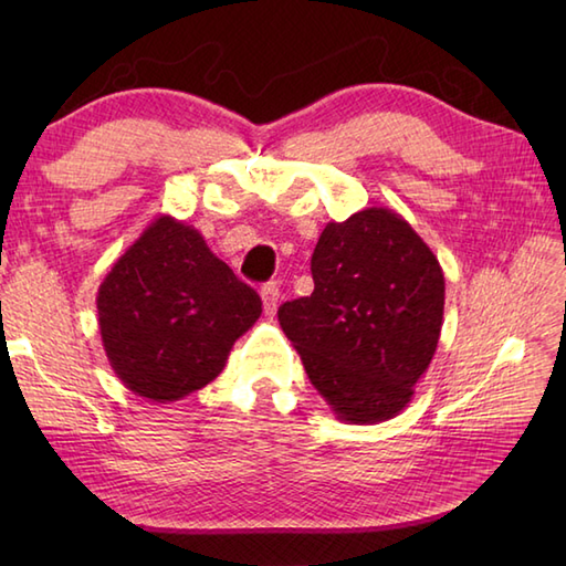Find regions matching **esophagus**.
Listing matches in <instances>:
<instances>
[{
    "instance_id": "34e87169",
    "label": "esophagus",
    "mask_w": 566,
    "mask_h": 566,
    "mask_svg": "<svg viewBox=\"0 0 566 566\" xmlns=\"http://www.w3.org/2000/svg\"><path fill=\"white\" fill-rule=\"evenodd\" d=\"M262 296V306H264V314L272 316L276 311V304H280V286L276 284H264L260 290Z\"/></svg>"
}]
</instances>
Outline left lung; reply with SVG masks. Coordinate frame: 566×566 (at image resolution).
I'll return each instance as SVG.
<instances>
[{
    "mask_svg": "<svg viewBox=\"0 0 566 566\" xmlns=\"http://www.w3.org/2000/svg\"><path fill=\"white\" fill-rule=\"evenodd\" d=\"M314 292L276 311L306 375L345 423L399 416L440 340L444 276L401 213L331 221L311 258Z\"/></svg>",
    "mask_w": 566,
    "mask_h": 566,
    "instance_id": "8db88e82",
    "label": "left lung"
}]
</instances>
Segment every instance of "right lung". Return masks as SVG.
<instances>
[{
    "label": "right lung",
    "instance_id": "1",
    "mask_svg": "<svg viewBox=\"0 0 566 566\" xmlns=\"http://www.w3.org/2000/svg\"><path fill=\"white\" fill-rule=\"evenodd\" d=\"M97 314L106 357L124 387L170 403L221 375L262 302L197 228L163 213L104 276Z\"/></svg>",
    "mask_w": 566,
    "mask_h": 566
}]
</instances>
